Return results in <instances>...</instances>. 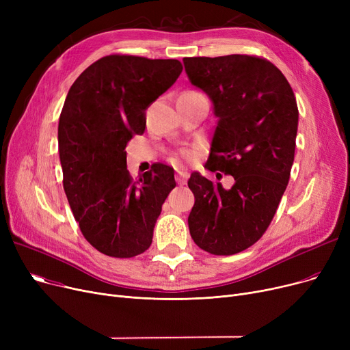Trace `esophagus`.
<instances>
[{
	"instance_id": "1",
	"label": "esophagus",
	"mask_w": 350,
	"mask_h": 350,
	"mask_svg": "<svg viewBox=\"0 0 350 350\" xmlns=\"http://www.w3.org/2000/svg\"><path fill=\"white\" fill-rule=\"evenodd\" d=\"M187 178H189V173H187V172H185V170H177V173H176V181L178 183L180 186L186 185Z\"/></svg>"
}]
</instances>
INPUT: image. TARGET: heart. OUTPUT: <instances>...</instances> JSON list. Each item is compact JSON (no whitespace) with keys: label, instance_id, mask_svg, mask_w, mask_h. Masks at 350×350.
<instances>
[{"label":"heart","instance_id":"obj_1","mask_svg":"<svg viewBox=\"0 0 350 350\" xmlns=\"http://www.w3.org/2000/svg\"><path fill=\"white\" fill-rule=\"evenodd\" d=\"M181 154H183V156H185V157H190V153H189V152H183Z\"/></svg>","mask_w":350,"mask_h":350}]
</instances>
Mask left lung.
<instances>
[{
  "instance_id": "8db88e82",
  "label": "left lung",
  "mask_w": 350,
  "mask_h": 350,
  "mask_svg": "<svg viewBox=\"0 0 350 350\" xmlns=\"http://www.w3.org/2000/svg\"><path fill=\"white\" fill-rule=\"evenodd\" d=\"M183 64L217 118L206 169L234 177L227 190L191 173L190 234L201 250L232 255L258 241L277 213L295 156L297 99L282 72L258 57H194Z\"/></svg>"
}]
</instances>
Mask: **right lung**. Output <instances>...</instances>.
<instances>
[{"instance_id": "right-lung-1", "label": "right lung", "mask_w": 350, "mask_h": 350, "mask_svg": "<svg viewBox=\"0 0 350 350\" xmlns=\"http://www.w3.org/2000/svg\"><path fill=\"white\" fill-rule=\"evenodd\" d=\"M177 59L109 55L70 86L58 124L64 190L86 241L115 258L150 247L174 170L156 163L133 180L124 147L146 127V109L180 77Z\"/></svg>"}]
</instances>
